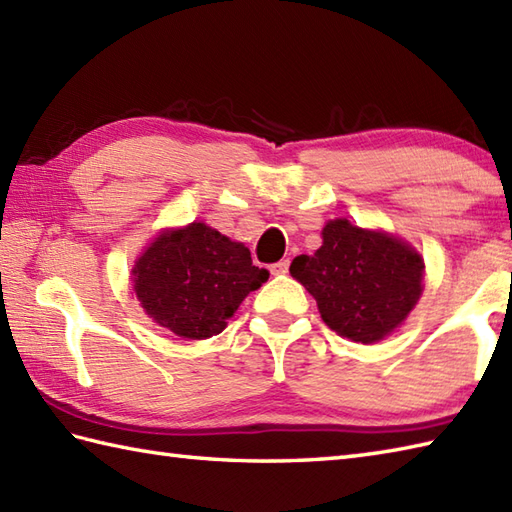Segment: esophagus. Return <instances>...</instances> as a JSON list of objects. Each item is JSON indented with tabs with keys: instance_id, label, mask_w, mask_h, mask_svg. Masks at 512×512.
I'll return each instance as SVG.
<instances>
[{
	"instance_id": "1",
	"label": "esophagus",
	"mask_w": 512,
	"mask_h": 512,
	"mask_svg": "<svg viewBox=\"0 0 512 512\" xmlns=\"http://www.w3.org/2000/svg\"><path fill=\"white\" fill-rule=\"evenodd\" d=\"M288 268H290V259H281V262L270 266V273H273V275H286Z\"/></svg>"
}]
</instances>
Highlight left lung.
Returning <instances> with one entry per match:
<instances>
[{
	"label": "left lung",
	"mask_w": 512,
	"mask_h": 512,
	"mask_svg": "<svg viewBox=\"0 0 512 512\" xmlns=\"http://www.w3.org/2000/svg\"><path fill=\"white\" fill-rule=\"evenodd\" d=\"M422 259L400 239L328 222L323 246L292 259L290 275L317 299L321 319L356 343H376L398 328L422 292Z\"/></svg>",
	"instance_id": "1"
}]
</instances>
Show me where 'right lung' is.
Returning a JSON list of instances; mask_svg holds the SVG:
<instances>
[{
  "instance_id": "obj_1",
  "label": "right lung",
  "mask_w": 512,
  "mask_h": 512,
  "mask_svg": "<svg viewBox=\"0 0 512 512\" xmlns=\"http://www.w3.org/2000/svg\"><path fill=\"white\" fill-rule=\"evenodd\" d=\"M268 281L250 250L202 222L156 237L134 268L145 312L182 339H209L226 328L248 292Z\"/></svg>"
}]
</instances>
